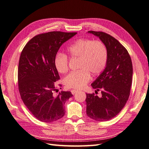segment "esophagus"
<instances>
[{
    "mask_svg": "<svg viewBox=\"0 0 149 149\" xmlns=\"http://www.w3.org/2000/svg\"><path fill=\"white\" fill-rule=\"evenodd\" d=\"M77 90H75V89H72L71 90V93H72V94H75L77 92Z\"/></svg>",
    "mask_w": 149,
    "mask_h": 149,
    "instance_id": "esophagus-1",
    "label": "esophagus"
}]
</instances>
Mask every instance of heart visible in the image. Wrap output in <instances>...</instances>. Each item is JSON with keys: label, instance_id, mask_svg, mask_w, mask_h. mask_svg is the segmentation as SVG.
<instances>
[{"label": "heart", "instance_id": "heart-1", "mask_svg": "<svg viewBox=\"0 0 149 149\" xmlns=\"http://www.w3.org/2000/svg\"><path fill=\"white\" fill-rule=\"evenodd\" d=\"M68 55L72 59H77L79 70L72 72L64 79V83L68 87L81 89L88 82L90 74H100L108 63V51L105 44L101 41L80 38L75 40L67 48ZM54 65L60 74L68 70V58L62 53L56 55Z\"/></svg>", "mask_w": 149, "mask_h": 149}]
</instances>
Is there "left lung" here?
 Listing matches in <instances>:
<instances>
[{
  "instance_id": "left-lung-1",
  "label": "left lung",
  "mask_w": 149,
  "mask_h": 149,
  "mask_svg": "<svg viewBox=\"0 0 149 149\" xmlns=\"http://www.w3.org/2000/svg\"><path fill=\"white\" fill-rule=\"evenodd\" d=\"M89 33L98 36L105 44L108 60L104 71L91 84L97 91H101L102 96L86 94V113L94 120L106 121L116 116L128 100L132 83V62L127 49L114 37L102 31Z\"/></svg>"
}]
</instances>
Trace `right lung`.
Returning <instances> with one entry per match:
<instances>
[{"label":"right lung","instance_id":"obj_1","mask_svg":"<svg viewBox=\"0 0 149 149\" xmlns=\"http://www.w3.org/2000/svg\"><path fill=\"white\" fill-rule=\"evenodd\" d=\"M76 34H39L22 49L18 65L19 91L26 107L41 121L49 123L62 118L65 113V102L73 96L70 91H62L56 96L54 94L57 91L55 82L60 79L54 59L62 44Z\"/></svg>","mask_w":149,"mask_h":149}]
</instances>
